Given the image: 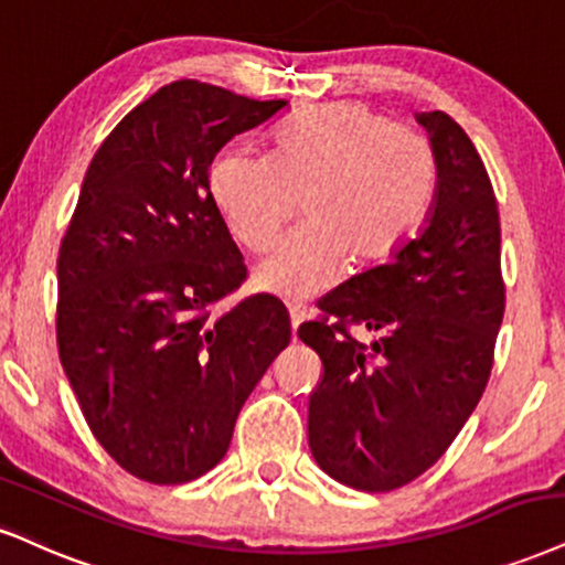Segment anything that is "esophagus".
<instances>
[{
  "instance_id": "obj_1",
  "label": "esophagus",
  "mask_w": 565,
  "mask_h": 565,
  "mask_svg": "<svg viewBox=\"0 0 565 565\" xmlns=\"http://www.w3.org/2000/svg\"><path fill=\"white\" fill-rule=\"evenodd\" d=\"M288 315H290V327H294V335H296L298 327L309 319V311H306V306L301 303H288Z\"/></svg>"
}]
</instances>
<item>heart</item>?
<instances>
[{
  "instance_id": "obj_1",
  "label": "heart",
  "mask_w": 565,
  "mask_h": 565,
  "mask_svg": "<svg viewBox=\"0 0 565 565\" xmlns=\"http://www.w3.org/2000/svg\"><path fill=\"white\" fill-rule=\"evenodd\" d=\"M437 185L435 151L416 130L361 107H315L277 130L269 154L227 149L209 191L233 238L267 248L301 196L303 222L256 264L254 280L311 298L343 275L348 254L374 262L422 225Z\"/></svg>"
}]
</instances>
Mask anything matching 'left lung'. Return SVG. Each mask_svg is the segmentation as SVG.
Wrapping results in <instances>:
<instances>
[{
    "label": "left lung",
    "instance_id": "8db88e82",
    "mask_svg": "<svg viewBox=\"0 0 565 565\" xmlns=\"http://www.w3.org/2000/svg\"><path fill=\"white\" fill-rule=\"evenodd\" d=\"M437 162L424 225L319 303L298 338L324 374L309 398V448L340 484L390 492L429 469L482 398L503 322L500 217L471 138L445 113H416ZM339 322L329 324V317ZM361 323L381 338L347 335Z\"/></svg>",
    "mask_w": 565,
    "mask_h": 565
}]
</instances>
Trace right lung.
<instances>
[{
	"instance_id": "obj_1",
	"label": "right lung",
	"mask_w": 565,
	"mask_h": 565,
	"mask_svg": "<svg viewBox=\"0 0 565 565\" xmlns=\"http://www.w3.org/2000/svg\"><path fill=\"white\" fill-rule=\"evenodd\" d=\"M282 109L175 81L117 122L83 178L57 259L60 361L96 440L143 482L214 469L290 343L277 298L217 311L246 264L209 191L222 146Z\"/></svg>"
}]
</instances>
